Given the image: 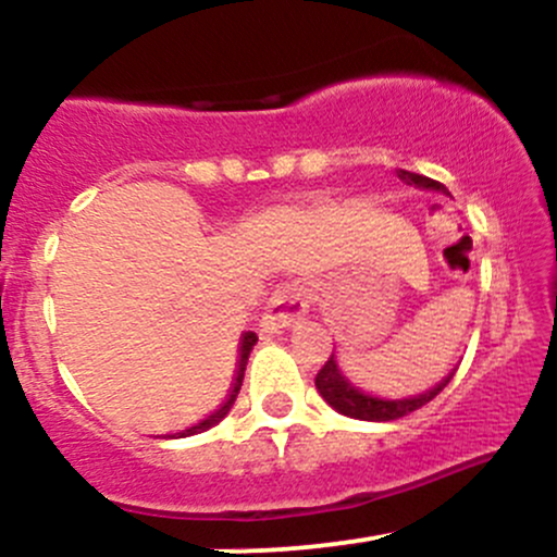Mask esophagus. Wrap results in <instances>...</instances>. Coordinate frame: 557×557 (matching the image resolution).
<instances>
[{
	"instance_id": "34e87169",
	"label": "esophagus",
	"mask_w": 557,
	"mask_h": 557,
	"mask_svg": "<svg viewBox=\"0 0 557 557\" xmlns=\"http://www.w3.org/2000/svg\"><path fill=\"white\" fill-rule=\"evenodd\" d=\"M309 290L300 283H283L267 300L264 317H261V330L264 332H283L309 314Z\"/></svg>"
}]
</instances>
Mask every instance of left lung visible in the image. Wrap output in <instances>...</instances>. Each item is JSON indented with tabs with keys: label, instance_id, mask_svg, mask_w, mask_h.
I'll return each mask as SVG.
<instances>
[{
	"label": "left lung",
	"instance_id": "left-lung-1",
	"mask_svg": "<svg viewBox=\"0 0 557 557\" xmlns=\"http://www.w3.org/2000/svg\"><path fill=\"white\" fill-rule=\"evenodd\" d=\"M398 177L406 185H413V188L437 190V194L447 196L445 185H440L437 181H430V177L424 175H417V172L398 170ZM453 374H456V369H453L443 382H437L432 389L411 395V398H376V395H369L356 385H350V380H345L341 367H337L335 354H332L330 361L319 369L314 385L319 389V395H322V398L327 400L337 413H343V417L361 419V421H395V419L408 417V413L419 411V408L426 406L434 395L443 393V387L453 380Z\"/></svg>",
	"mask_w": 557,
	"mask_h": 557
}]
</instances>
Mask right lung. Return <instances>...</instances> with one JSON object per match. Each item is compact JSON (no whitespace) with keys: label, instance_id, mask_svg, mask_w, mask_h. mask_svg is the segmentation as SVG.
<instances>
[{"label":"right lung","instance_id":"right-lung-1","mask_svg":"<svg viewBox=\"0 0 557 557\" xmlns=\"http://www.w3.org/2000/svg\"><path fill=\"white\" fill-rule=\"evenodd\" d=\"M257 332H246V335H243V341H240V359H238V372H235V382H233V389H230V395L225 398V403H222L220 408H216L214 413H209L207 419L203 421H198L196 426H190V430H183V432H177L175 437H190V434H198V432H207V430H212L214 424H220L222 419L227 417L230 413V408H233V403H235V398H238V393H240V385H243V374H246V363H248V356H251V350H253V345H257Z\"/></svg>","mask_w":557,"mask_h":557}]
</instances>
